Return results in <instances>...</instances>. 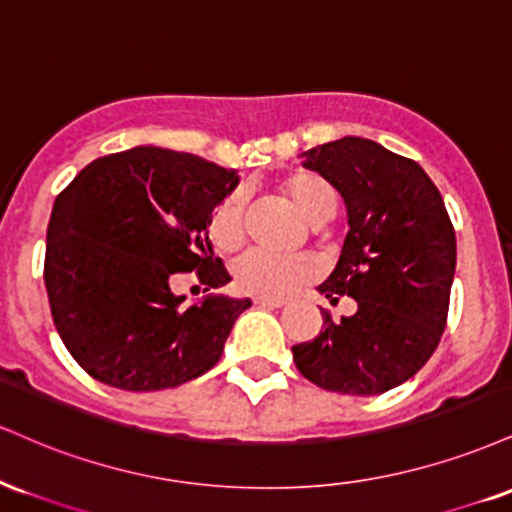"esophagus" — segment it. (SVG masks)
Returning <instances> with one entry per match:
<instances>
[{
  "label": "esophagus",
  "mask_w": 512,
  "mask_h": 512,
  "mask_svg": "<svg viewBox=\"0 0 512 512\" xmlns=\"http://www.w3.org/2000/svg\"><path fill=\"white\" fill-rule=\"evenodd\" d=\"M254 304L270 306V309H278V306L285 304V299H278V297H254Z\"/></svg>",
  "instance_id": "1"
}]
</instances>
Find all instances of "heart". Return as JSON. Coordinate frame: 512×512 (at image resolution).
Wrapping results in <instances>:
<instances>
[{"label":"heart","instance_id":"1","mask_svg":"<svg viewBox=\"0 0 512 512\" xmlns=\"http://www.w3.org/2000/svg\"><path fill=\"white\" fill-rule=\"evenodd\" d=\"M280 191L287 196L302 218L309 225L328 222L338 210V194L326 179L309 172H297L280 184ZM244 203L242 189H234L215 206L208 222V234L213 244L222 251H232L242 244L244 237ZM314 261L309 256L294 254H268V251H246L234 261V285L242 292L258 297H285L294 287L302 285L314 275Z\"/></svg>","mask_w":512,"mask_h":512}]
</instances>
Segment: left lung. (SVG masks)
I'll return each mask as SVG.
<instances>
[{
  "label": "left lung",
  "mask_w": 512,
  "mask_h": 512,
  "mask_svg": "<svg viewBox=\"0 0 512 512\" xmlns=\"http://www.w3.org/2000/svg\"><path fill=\"white\" fill-rule=\"evenodd\" d=\"M302 158L338 189L350 225L318 292L330 302L347 294L357 311L333 321L321 309V333L292 347L294 364L333 393H386L429 362L446 328L455 275L446 203L417 162L369 138H338Z\"/></svg>",
  "instance_id": "obj_1"
}]
</instances>
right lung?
Here are the masks:
<instances>
[{"label": "right lung", "instance_id": "1", "mask_svg": "<svg viewBox=\"0 0 512 512\" xmlns=\"http://www.w3.org/2000/svg\"><path fill=\"white\" fill-rule=\"evenodd\" d=\"M239 174L198 155L136 146L76 174L52 208L45 287L66 350L95 381L148 393L218 364L251 299L172 292L196 270L206 290L232 278L213 258L208 222Z\"/></svg>", "mask_w": 512, "mask_h": 512}]
</instances>
